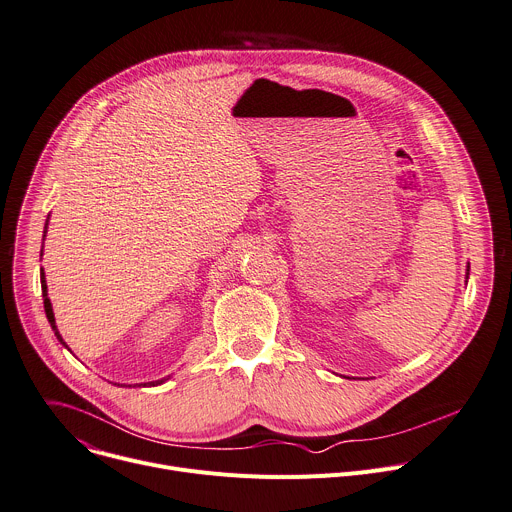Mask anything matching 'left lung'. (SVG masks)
Here are the masks:
<instances>
[{
    "instance_id": "1",
    "label": "left lung",
    "mask_w": 512,
    "mask_h": 512,
    "mask_svg": "<svg viewBox=\"0 0 512 512\" xmlns=\"http://www.w3.org/2000/svg\"><path fill=\"white\" fill-rule=\"evenodd\" d=\"M468 277H470V265H468V273H466V280H468Z\"/></svg>"
}]
</instances>
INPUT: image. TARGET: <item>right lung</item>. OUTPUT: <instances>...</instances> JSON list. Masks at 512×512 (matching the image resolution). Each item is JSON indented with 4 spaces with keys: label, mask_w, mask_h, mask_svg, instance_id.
I'll list each match as a JSON object with an SVG mask.
<instances>
[{
    "label": "right lung",
    "mask_w": 512,
    "mask_h": 512,
    "mask_svg": "<svg viewBox=\"0 0 512 512\" xmlns=\"http://www.w3.org/2000/svg\"><path fill=\"white\" fill-rule=\"evenodd\" d=\"M51 216V214H49ZM46 228H49V218H46V222H44V235H42V241H44V237H46ZM40 259H42V249H40ZM40 286H42V300H44V312H46V318H49V322H51V327H53V331H55V337L67 347V343L63 341V337H61V333H59V329H57V322H55V312H53V304H51V300H49V292H46V277H44V271H40ZM69 349V347H67ZM169 380V376L167 378H163V380H155V382H147V384H141V386H159V384H163V382H167Z\"/></svg>",
    "instance_id": "obj_1"
}]
</instances>
